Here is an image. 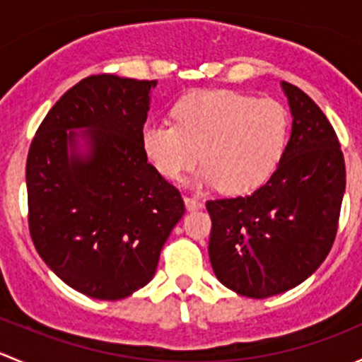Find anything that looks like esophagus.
<instances>
[{"label": "esophagus", "mask_w": 362, "mask_h": 362, "mask_svg": "<svg viewBox=\"0 0 362 362\" xmlns=\"http://www.w3.org/2000/svg\"><path fill=\"white\" fill-rule=\"evenodd\" d=\"M184 202H185V206H187V210H199V208H203L202 199L192 198V196H185Z\"/></svg>", "instance_id": "1"}]
</instances>
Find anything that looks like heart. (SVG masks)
Listing matches in <instances>:
<instances>
[{"mask_svg": "<svg viewBox=\"0 0 362 362\" xmlns=\"http://www.w3.org/2000/svg\"><path fill=\"white\" fill-rule=\"evenodd\" d=\"M175 124L147 122L141 151L158 173L178 180L202 159L196 185L247 194L273 175L289 138V113L275 100L226 89L196 90L173 107Z\"/></svg>", "mask_w": 362, "mask_h": 362, "instance_id": "1", "label": "heart"}]
</instances>
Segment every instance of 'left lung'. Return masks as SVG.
<instances>
[{
    "mask_svg": "<svg viewBox=\"0 0 362 362\" xmlns=\"http://www.w3.org/2000/svg\"><path fill=\"white\" fill-rule=\"evenodd\" d=\"M293 131L279 168L250 196L210 199L215 276L247 298H269L305 282L333 247L345 192V159L327 117L282 82Z\"/></svg>",
    "mask_w": 362,
    "mask_h": 362,
    "instance_id": "obj_1",
    "label": "left lung"
}]
</instances>
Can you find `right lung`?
<instances>
[{
	"label": "right lung",
	"mask_w": 362,
	"mask_h": 362,
	"mask_svg": "<svg viewBox=\"0 0 362 362\" xmlns=\"http://www.w3.org/2000/svg\"><path fill=\"white\" fill-rule=\"evenodd\" d=\"M156 86L87 76L50 108L29 147L33 243L64 284L89 298L117 301L147 286L185 211L178 189L141 151Z\"/></svg>",
	"instance_id": "add662e5"
}]
</instances>
